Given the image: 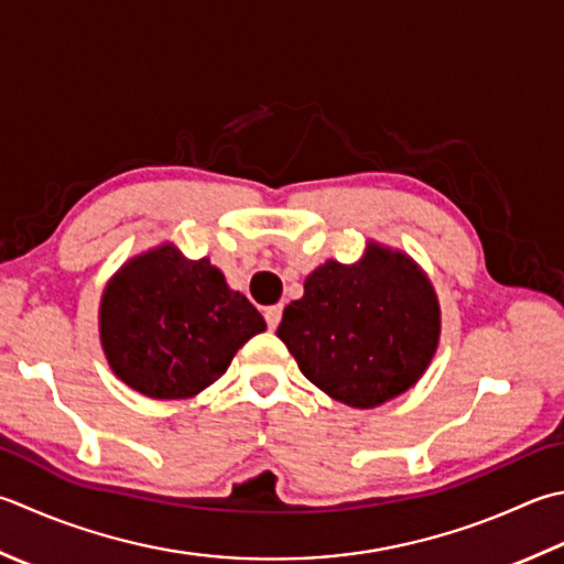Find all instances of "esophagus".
<instances>
[{"mask_svg":"<svg viewBox=\"0 0 564 564\" xmlns=\"http://www.w3.org/2000/svg\"><path fill=\"white\" fill-rule=\"evenodd\" d=\"M281 315H283V305L279 303V305H269L267 311H263V317H267V325H269V329H275L279 327V323H281Z\"/></svg>","mask_w":564,"mask_h":564,"instance_id":"esophagus-1","label":"esophagus"}]
</instances>
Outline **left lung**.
<instances>
[{
	"mask_svg": "<svg viewBox=\"0 0 564 564\" xmlns=\"http://www.w3.org/2000/svg\"><path fill=\"white\" fill-rule=\"evenodd\" d=\"M319 391L377 408L423 377L440 339L433 283L401 251L369 245L357 263L327 261L275 329Z\"/></svg>",
	"mask_w": 564,
	"mask_h": 564,
	"instance_id": "8db88e82",
	"label": "left lung"
}]
</instances>
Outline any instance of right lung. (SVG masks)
<instances>
[{"label": "right lung", "instance_id": "1", "mask_svg": "<svg viewBox=\"0 0 564 564\" xmlns=\"http://www.w3.org/2000/svg\"><path fill=\"white\" fill-rule=\"evenodd\" d=\"M267 329L209 259L161 245L121 267L99 303V339L117 377L149 399L178 401L215 383Z\"/></svg>", "mask_w": 564, "mask_h": 564}]
</instances>
